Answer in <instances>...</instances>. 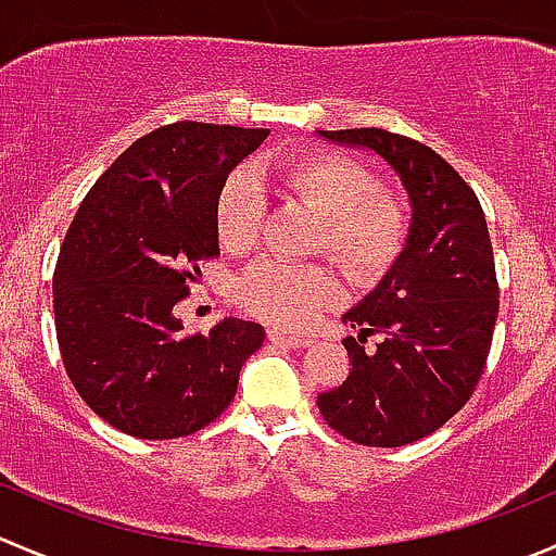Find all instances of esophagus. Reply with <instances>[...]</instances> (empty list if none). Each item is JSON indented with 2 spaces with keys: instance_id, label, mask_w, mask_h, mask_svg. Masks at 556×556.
Masks as SVG:
<instances>
[{
  "instance_id": "esophagus-1",
  "label": "esophagus",
  "mask_w": 556,
  "mask_h": 556,
  "mask_svg": "<svg viewBox=\"0 0 556 556\" xmlns=\"http://www.w3.org/2000/svg\"><path fill=\"white\" fill-rule=\"evenodd\" d=\"M268 342L279 344V348H306L309 339L306 337H293V333L277 331V328H268Z\"/></svg>"
}]
</instances>
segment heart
I'll list each match as a JSON object with an SVG mask.
<instances>
[{
  "instance_id": "1",
  "label": "heart",
  "mask_w": 556,
  "mask_h": 556,
  "mask_svg": "<svg viewBox=\"0 0 556 556\" xmlns=\"http://www.w3.org/2000/svg\"><path fill=\"white\" fill-rule=\"evenodd\" d=\"M274 179L323 217L317 250H328L355 279H375L396 261L407 239V208L355 160L309 152L274 165ZM263 195L247 170H233L214 201V228L228 252H244L261 230ZM339 299L331 268L261 261L241 277L239 301L268 326L304 328Z\"/></svg>"
}]
</instances>
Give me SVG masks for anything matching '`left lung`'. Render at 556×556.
<instances>
[{"label":"left lung","mask_w":556,"mask_h":556,"mask_svg":"<svg viewBox=\"0 0 556 556\" xmlns=\"http://www.w3.org/2000/svg\"><path fill=\"white\" fill-rule=\"evenodd\" d=\"M396 170L413 223L396 263L342 320L350 375L317 396L342 438L399 448L438 432L476 391L492 348L500 288L486 217L465 179L424 143L377 127L320 129ZM378 337L375 351L363 348Z\"/></svg>","instance_id":"obj_1"}]
</instances>
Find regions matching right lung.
<instances>
[{"label": "right lung", "mask_w": 556, "mask_h": 556, "mask_svg": "<svg viewBox=\"0 0 556 556\" xmlns=\"http://www.w3.org/2000/svg\"><path fill=\"white\" fill-rule=\"evenodd\" d=\"M268 129L176 122L143 135L97 179L53 271V317L75 391L113 429L187 438L233 402L263 326L225 317L185 333L174 306L219 255L214 201Z\"/></svg>", "instance_id": "add662e5"}]
</instances>
